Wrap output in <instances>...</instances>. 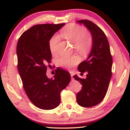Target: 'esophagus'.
Here are the masks:
<instances>
[{
    "label": "esophagus",
    "mask_w": 130,
    "mask_h": 130,
    "mask_svg": "<svg viewBox=\"0 0 130 130\" xmlns=\"http://www.w3.org/2000/svg\"><path fill=\"white\" fill-rule=\"evenodd\" d=\"M70 76H71V77H72V78H73V76H74V73H73V72H70Z\"/></svg>",
    "instance_id": "34e87169"
}]
</instances>
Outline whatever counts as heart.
Instances as JSON below:
<instances>
[{
    "label": "heart",
    "mask_w": 130,
    "mask_h": 130,
    "mask_svg": "<svg viewBox=\"0 0 130 130\" xmlns=\"http://www.w3.org/2000/svg\"><path fill=\"white\" fill-rule=\"evenodd\" d=\"M61 36L67 40L74 44L76 51L80 54H85L92 47V39L84 28L76 24H69L61 31ZM60 41V37L55 34L50 39L49 47L52 54L56 53V45ZM80 59L76 56H62L57 60L59 67L63 68H70L77 64Z\"/></svg>",
    "instance_id": "b5f03b06"
}]
</instances>
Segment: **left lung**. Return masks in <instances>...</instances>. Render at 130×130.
I'll list each match as a JSON object with an SVG mask.
<instances>
[{
	"instance_id": "obj_1",
	"label": "left lung",
	"mask_w": 130,
	"mask_h": 130,
	"mask_svg": "<svg viewBox=\"0 0 130 130\" xmlns=\"http://www.w3.org/2000/svg\"><path fill=\"white\" fill-rule=\"evenodd\" d=\"M77 22L86 26L92 37L91 51L87 60L78 67L81 73L87 72V78L73 76L83 85L77 94V102L81 107H91L99 104L107 93L112 76V58L107 37L99 26L85 19Z\"/></svg>"
}]
</instances>
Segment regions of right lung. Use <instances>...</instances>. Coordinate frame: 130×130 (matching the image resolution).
<instances>
[{
    "label": "right lung",
    "mask_w": 130,
    "mask_h": 130,
    "mask_svg": "<svg viewBox=\"0 0 130 130\" xmlns=\"http://www.w3.org/2000/svg\"><path fill=\"white\" fill-rule=\"evenodd\" d=\"M65 25H35L25 31L18 41V69L24 89L32 104L42 109H52L60 105V92L71 79L69 72L61 68L57 69L53 78L46 76L52 59L49 40Z\"/></svg>",
    "instance_id": "obj_1"
}]
</instances>
